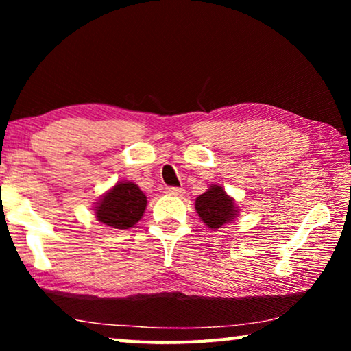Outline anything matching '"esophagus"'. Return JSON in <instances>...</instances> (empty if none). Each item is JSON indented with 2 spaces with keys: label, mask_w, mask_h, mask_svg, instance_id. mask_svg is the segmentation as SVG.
I'll list each match as a JSON object with an SVG mask.
<instances>
[{
  "label": "esophagus",
  "mask_w": 351,
  "mask_h": 351,
  "mask_svg": "<svg viewBox=\"0 0 351 351\" xmlns=\"http://www.w3.org/2000/svg\"><path fill=\"white\" fill-rule=\"evenodd\" d=\"M165 193L171 195V197H178V195H182V189H180V187H167V189H165Z\"/></svg>",
  "instance_id": "esophagus-1"
}]
</instances>
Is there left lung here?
Segmentation results:
<instances>
[{"instance_id": "obj_1", "label": "left lung", "mask_w": 351, "mask_h": 351, "mask_svg": "<svg viewBox=\"0 0 351 351\" xmlns=\"http://www.w3.org/2000/svg\"><path fill=\"white\" fill-rule=\"evenodd\" d=\"M195 209L210 229L223 228L226 223L232 221L239 213L234 199L224 192L221 186H215V184H212L207 192L199 195L195 201Z\"/></svg>"}]
</instances>
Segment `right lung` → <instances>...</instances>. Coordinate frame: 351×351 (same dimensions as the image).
Here are the masks:
<instances>
[{
  "label": "right lung",
  "instance_id": "obj_1",
  "mask_svg": "<svg viewBox=\"0 0 351 351\" xmlns=\"http://www.w3.org/2000/svg\"><path fill=\"white\" fill-rule=\"evenodd\" d=\"M147 207V197L134 182H117L97 203L96 217L112 229H128L139 221Z\"/></svg>",
  "mask_w": 351,
  "mask_h": 351
}]
</instances>
